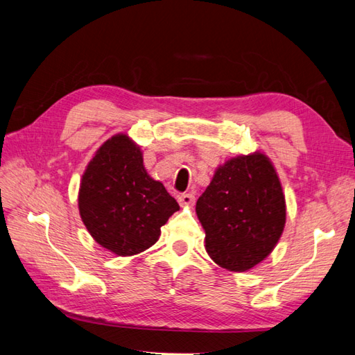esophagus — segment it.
I'll return each instance as SVG.
<instances>
[{
  "label": "esophagus",
  "instance_id": "34e87169",
  "mask_svg": "<svg viewBox=\"0 0 355 355\" xmlns=\"http://www.w3.org/2000/svg\"><path fill=\"white\" fill-rule=\"evenodd\" d=\"M178 202L180 204V207H191V206H194L196 197L192 194H180L178 197Z\"/></svg>",
  "mask_w": 355,
  "mask_h": 355
}]
</instances>
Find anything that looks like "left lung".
I'll use <instances>...</instances> for the list:
<instances>
[{"label":"left lung","mask_w":355,"mask_h":355,"mask_svg":"<svg viewBox=\"0 0 355 355\" xmlns=\"http://www.w3.org/2000/svg\"><path fill=\"white\" fill-rule=\"evenodd\" d=\"M196 211L213 262L232 272L252 270L274 250L286 225V198L271 159L256 151L225 161Z\"/></svg>","instance_id":"obj_1"}]
</instances>
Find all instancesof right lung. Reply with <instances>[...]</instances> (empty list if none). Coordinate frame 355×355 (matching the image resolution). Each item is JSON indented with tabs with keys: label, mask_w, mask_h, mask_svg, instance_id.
Masks as SVG:
<instances>
[{
	"label": "right lung",
	"mask_w": 355,
	"mask_h": 355,
	"mask_svg": "<svg viewBox=\"0 0 355 355\" xmlns=\"http://www.w3.org/2000/svg\"><path fill=\"white\" fill-rule=\"evenodd\" d=\"M78 210L96 243L116 256H133L158 241L161 227L179 204L148 175L141 148L118 133L85 167Z\"/></svg>",
	"instance_id": "right-lung-1"
}]
</instances>
